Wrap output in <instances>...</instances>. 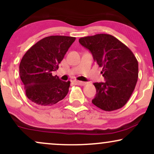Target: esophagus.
I'll return each instance as SVG.
<instances>
[{"instance_id": "obj_1", "label": "esophagus", "mask_w": 154, "mask_h": 154, "mask_svg": "<svg viewBox=\"0 0 154 154\" xmlns=\"http://www.w3.org/2000/svg\"><path fill=\"white\" fill-rule=\"evenodd\" d=\"M75 85H85L86 82H82V81H77V80H75L74 81Z\"/></svg>"}]
</instances>
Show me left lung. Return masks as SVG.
<instances>
[{"instance_id": "1", "label": "left lung", "mask_w": 154, "mask_h": 154, "mask_svg": "<svg viewBox=\"0 0 154 154\" xmlns=\"http://www.w3.org/2000/svg\"><path fill=\"white\" fill-rule=\"evenodd\" d=\"M91 52L106 81L93 83L96 95L92 103L111 111L123 107L135 90L138 78V62L132 51L115 37L98 34L79 39Z\"/></svg>"}]
</instances>
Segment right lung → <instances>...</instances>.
Listing matches in <instances>:
<instances>
[{
    "instance_id": "obj_1",
    "label": "right lung",
    "mask_w": 154,
    "mask_h": 154,
    "mask_svg": "<svg viewBox=\"0 0 154 154\" xmlns=\"http://www.w3.org/2000/svg\"><path fill=\"white\" fill-rule=\"evenodd\" d=\"M74 37L52 35L39 40L26 52L19 64V76L26 97L40 106H52L65 98L70 82L61 80L52 72L59 69Z\"/></svg>"
}]
</instances>
